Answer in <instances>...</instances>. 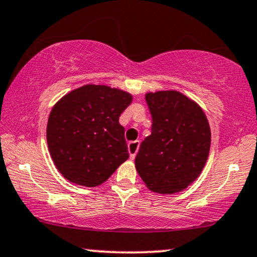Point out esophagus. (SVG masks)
Listing matches in <instances>:
<instances>
[{
    "instance_id": "34e87169",
    "label": "esophagus",
    "mask_w": 257,
    "mask_h": 257,
    "mask_svg": "<svg viewBox=\"0 0 257 257\" xmlns=\"http://www.w3.org/2000/svg\"><path fill=\"white\" fill-rule=\"evenodd\" d=\"M139 146H140V141H132L128 144V152H129V155H131V159H134L136 153L139 151Z\"/></svg>"
}]
</instances>
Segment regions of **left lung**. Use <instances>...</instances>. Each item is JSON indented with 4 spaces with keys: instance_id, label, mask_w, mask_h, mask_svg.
Wrapping results in <instances>:
<instances>
[{
    "instance_id": "1",
    "label": "left lung",
    "mask_w": 257,
    "mask_h": 257,
    "mask_svg": "<svg viewBox=\"0 0 257 257\" xmlns=\"http://www.w3.org/2000/svg\"><path fill=\"white\" fill-rule=\"evenodd\" d=\"M152 113V134L135 158V167L149 190L160 194L181 192L205 166L211 131L196 102L175 90L146 93Z\"/></svg>"
}]
</instances>
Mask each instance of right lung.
Returning a JSON list of instances; mask_svg holds the SVG:
<instances>
[{
  "label": "right lung",
  "mask_w": 257,
  "mask_h": 257,
  "mask_svg": "<svg viewBox=\"0 0 257 257\" xmlns=\"http://www.w3.org/2000/svg\"><path fill=\"white\" fill-rule=\"evenodd\" d=\"M125 91L87 84L52 108L47 145L57 170L71 183L95 187L129 158L121 113L132 103Z\"/></svg>",
  "instance_id": "1"
}]
</instances>
